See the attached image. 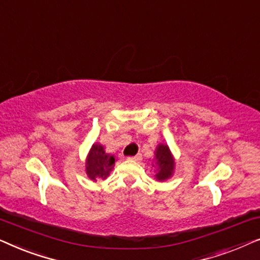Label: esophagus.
Here are the masks:
<instances>
[{
    "label": "esophagus",
    "instance_id": "1",
    "mask_svg": "<svg viewBox=\"0 0 260 260\" xmlns=\"http://www.w3.org/2000/svg\"><path fill=\"white\" fill-rule=\"evenodd\" d=\"M129 159H133V161H141L142 159V155L141 154H137L135 156H131V157H127Z\"/></svg>",
    "mask_w": 260,
    "mask_h": 260
}]
</instances>
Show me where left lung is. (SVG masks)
Here are the masks:
<instances>
[{
  "label": "left lung",
  "mask_w": 260,
  "mask_h": 260,
  "mask_svg": "<svg viewBox=\"0 0 260 260\" xmlns=\"http://www.w3.org/2000/svg\"><path fill=\"white\" fill-rule=\"evenodd\" d=\"M155 158L152 167H155V179L162 182L170 179L175 170V158L170 148L165 143H159L155 149Z\"/></svg>",
  "instance_id": "obj_1"
}]
</instances>
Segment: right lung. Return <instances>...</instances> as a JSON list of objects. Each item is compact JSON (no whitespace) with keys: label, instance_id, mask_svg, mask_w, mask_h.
Wrapping results in <instances>:
<instances>
[{"label":"right lung","instance_id":"obj_1","mask_svg":"<svg viewBox=\"0 0 260 260\" xmlns=\"http://www.w3.org/2000/svg\"><path fill=\"white\" fill-rule=\"evenodd\" d=\"M115 163V156L105 152V148L101 143H94L87 154L85 172L88 179L97 182L98 180H105L110 175Z\"/></svg>","mask_w":260,"mask_h":260}]
</instances>
